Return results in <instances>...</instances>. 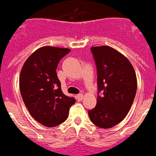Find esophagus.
<instances>
[{
    "instance_id": "esophagus-1",
    "label": "esophagus",
    "mask_w": 156,
    "mask_h": 156,
    "mask_svg": "<svg viewBox=\"0 0 156 156\" xmlns=\"http://www.w3.org/2000/svg\"><path fill=\"white\" fill-rule=\"evenodd\" d=\"M84 96L82 94H78L77 96H76V99L78 100V101H81L82 99H83Z\"/></svg>"
}]
</instances>
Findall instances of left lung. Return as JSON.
Listing matches in <instances>:
<instances>
[{
	"label": "left lung",
	"instance_id": "obj_1",
	"mask_svg": "<svg viewBox=\"0 0 156 156\" xmlns=\"http://www.w3.org/2000/svg\"><path fill=\"white\" fill-rule=\"evenodd\" d=\"M90 50L97 65L98 97L88 114L96 126L110 129L122 122L131 108L136 95V74L129 59L113 48L98 46Z\"/></svg>",
	"mask_w": 156,
	"mask_h": 156
}]
</instances>
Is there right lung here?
Here are the masks:
<instances>
[{
	"mask_svg": "<svg viewBox=\"0 0 156 156\" xmlns=\"http://www.w3.org/2000/svg\"><path fill=\"white\" fill-rule=\"evenodd\" d=\"M69 52V48L51 46L37 48L21 70L19 87L24 104L31 116L45 127L65 122L76 102L63 93L56 73L59 60Z\"/></svg>",
	"mask_w": 156,
	"mask_h": 156,
	"instance_id": "1",
	"label": "right lung"
}]
</instances>
